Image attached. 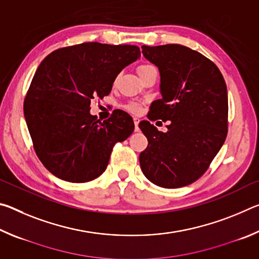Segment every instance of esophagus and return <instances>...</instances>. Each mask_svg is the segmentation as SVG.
<instances>
[{
  "label": "esophagus",
  "mask_w": 259,
  "mask_h": 259,
  "mask_svg": "<svg viewBox=\"0 0 259 259\" xmlns=\"http://www.w3.org/2000/svg\"><path fill=\"white\" fill-rule=\"evenodd\" d=\"M134 123H135V131H139V126H138L139 120L137 119V117H135L134 119Z\"/></svg>",
  "instance_id": "obj_1"
}]
</instances>
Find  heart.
<instances>
[{
    "mask_svg": "<svg viewBox=\"0 0 259 259\" xmlns=\"http://www.w3.org/2000/svg\"><path fill=\"white\" fill-rule=\"evenodd\" d=\"M152 69H155V67L152 66V65H140V66L138 67V73L143 74L145 72L152 71ZM126 108H128L129 111L133 112V113H137L139 111V106L137 104H129L128 106H126Z\"/></svg>",
    "mask_w": 259,
    "mask_h": 259,
    "instance_id": "heart-1",
    "label": "heart"
}]
</instances>
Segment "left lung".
I'll use <instances>...</instances> for the list:
<instances>
[{
  "label": "left lung",
  "instance_id": "1",
  "mask_svg": "<svg viewBox=\"0 0 259 259\" xmlns=\"http://www.w3.org/2000/svg\"><path fill=\"white\" fill-rule=\"evenodd\" d=\"M159 67L161 99L150 106L151 121L169 122L162 133L148 121L139 128L148 145L139 163L148 181L164 188L183 187L202 176L227 136L229 100L224 77L211 60L181 45L143 46Z\"/></svg>",
  "mask_w": 259,
  "mask_h": 259
}]
</instances>
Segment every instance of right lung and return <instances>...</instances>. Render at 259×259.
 I'll list each match as a JSON object with an SVG mask.
<instances>
[{
  "instance_id": "right-lung-1",
  "label": "right lung",
  "mask_w": 259,
  "mask_h": 259,
  "mask_svg": "<svg viewBox=\"0 0 259 259\" xmlns=\"http://www.w3.org/2000/svg\"><path fill=\"white\" fill-rule=\"evenodd\" d=\"M139 57L137 46L87 42L43 59L26 95L24 115L35 153L56 177L71 183L99 177L114 145L133 134L128 113L115 109L102 122L90 114V104L109 95L117 74Z\"/></svg>"
}]
</instances>
